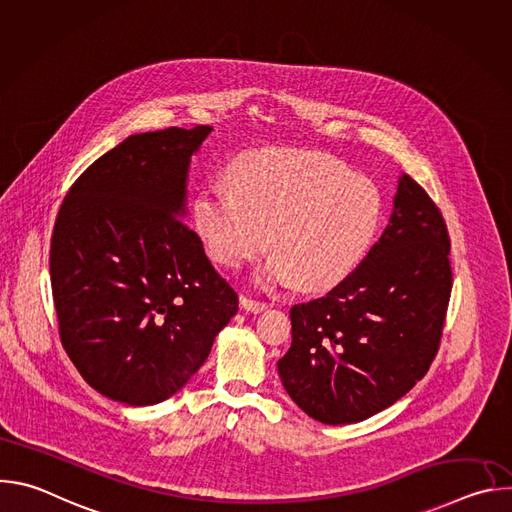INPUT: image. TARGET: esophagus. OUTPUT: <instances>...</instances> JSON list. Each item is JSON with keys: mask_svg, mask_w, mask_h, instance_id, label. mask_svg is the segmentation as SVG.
I'll return each instance as SVG.
<instances>
[{"mask_svg": "<svg viewBox=\"0 0 512 512\" xmlns=\"http://www.w3.org/2000/svg\"><path fill=\"white\" fill-rule=\"evenodd\" d=\"M241 306L247 310V312H263L265 308H267V302H263V300H255V298H251V296H243L241 298Z\"/></svg>", "mask_w": 512, "mask_h": 512, "instance_id": "esophagus-1", "label": "esophagus"}]
</instances>
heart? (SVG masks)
<instances>
[{
	"label": "heart",
	"instance_id": "1",
	"mask_svg": "<svg viewBox=\"0 0 512 512\" xmlns=\"http://www.w3.org/2000/svg\"><path fill=\"white\" fill-rule=\"evenodd\" d=\"M229 188H204L192 223L212 261L241 267L267 249L269 283L326 291L369 253L383 214L379 188L312 150H259L229 168Z\"/></svg>",
	"mask_w": 512,
	"mask_h": 512
}]
</instances>
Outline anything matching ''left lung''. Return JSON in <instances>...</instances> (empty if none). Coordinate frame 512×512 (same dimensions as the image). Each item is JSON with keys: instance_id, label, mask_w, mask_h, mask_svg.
<instances>
[{"instance_id": "1", "label": "left lung", "mask_w": 512, "mask_h": 512, "mask_svg": "<svg viewBox=\"0 0 512 512\" xmlns=\"http://www.w3.org/2000/svg\"><path fill=\"white\" fill-rule=\"evenodd\" d=\"M452 294L442 210L411 178L381 239L324 298L291 308L279 377L302 411L356 423L403 397L440 348Z\"/></svg>"}]
</instances>
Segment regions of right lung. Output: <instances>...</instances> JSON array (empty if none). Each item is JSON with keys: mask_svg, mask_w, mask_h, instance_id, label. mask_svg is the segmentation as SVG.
<instances>
[{"mask_svg": "<svg viewBox=\"0 0 512 512\" xmlns=\"http://www.w3.org/2000/svg\"><path fill=\"white\" fill-rule=\"evenodd\" d=\"M210 125L129 135L66 192L50 241L58 336L81 377L154 405L202 367L239 310L186 212L190 156Z\"/></svg>", "mask_w": 512, "mask_h": 512, "instance_id": "obj_1", "label": "right lung"}]
</instances>
